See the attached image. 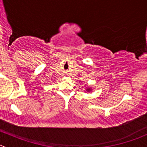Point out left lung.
Returning <instances> with one entry per match:
<instances>
[{"label":"left lung","mask_w":147,"mask_h":147,"mask_svg":"<svg viewBox=\"0 0 147 147\" xmlns=\"http://www.w3.org/2000/svg\"><path fill=\"white\" fill-rule=\"evenodd\" d=\"M85 90H86L87 92H90V91L92 90V89H91V88H90V87H89V88H87Z\"/></svg>","instance_id":"1"}]
</instances>
